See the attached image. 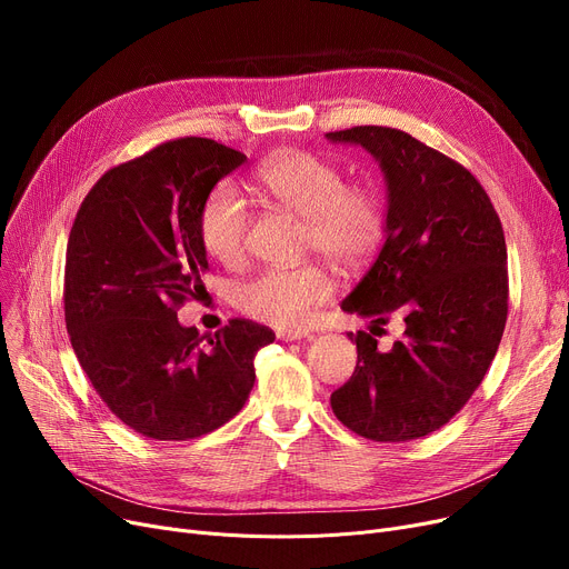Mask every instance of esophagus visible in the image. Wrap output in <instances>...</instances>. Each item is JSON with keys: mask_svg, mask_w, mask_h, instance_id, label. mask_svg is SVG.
<instances>
[{"mask_svg": "<svg viewBox=\"0 0 569 569\" xmlns=\"http://www.w3.org/2000/svg\"><path fill=\"white\" fill-rule=\"evenodd\" d=\"M277 337H279L281 341H300V339L307 337V332H302V330H279Z\"/></svg>", "mask_w": 569, "mask_h": 569, "instance_id": "esophagus-1", "label": "esophagus"}]
</instances>
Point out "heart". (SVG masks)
I'll use <instances>...</instances> for the list:
<instances>
[{"instance_id":"b5f03b06","label":"heart","mask_w":569,"mask_h":569,"mask_svg":"<svg viewBox=\"0 0 569 569\" xmlns=\"http://www.w3.org/2000/svg\"><path fill=\"white\" fill-rule=\"evenodd\" d=\"M258 187L279 207L305 219V247L339 272L365 269L387 237V202L373 184H348L346 172L311 152H286L262 163ZM251 212L232 184L204 198L198 234L221 264H239L247 253ZM332 297V279L320 264L269 267L234 288V307L260 322L300 330L311 311Z\"/></svg>"}]
</instances>
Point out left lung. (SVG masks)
<instances>
[{"instance_id": "1", "label": "left lung", "mask_w": 569, "mask_h": 569, "mask_svg": "<svg viewBox=\"0 0 569 569\" xmlns=\"http://www.w3.org/2000/svg\"><path fill=\"white\" fill-rule=\"evenodd\" d=\"M371 152L387 179V237L341 309L373 318L350 380L332 395L339 422L376 442L445 427L485 380L507 320V247L491 198L459 161L390 127L327 133ZM392 317L405 335L382 353L372 337Z\"/></svg>"}]
</instances>
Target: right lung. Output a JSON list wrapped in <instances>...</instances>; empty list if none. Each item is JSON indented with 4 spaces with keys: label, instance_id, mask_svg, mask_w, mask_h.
<instances>
[{
    "label": "right lung",
    "instance_id": "obj_1",
    "mask_svg": "<svg viewBox=\"0 0 569 569\" xmlns=\"http://www.w3.org/2000/svg\"><path fill=\"white\" fill-rule=\"evenodd\" d=\"M247 161L209 138H177L110 168L78 209L64 267L71 346L110 412L154 440H191L230 422L274 332L232 318L200 337L177 311L204 292L198 214Z\"/></svg>",
    "mask_w": 569,
    "mask_h": 569
}]
</instances>
